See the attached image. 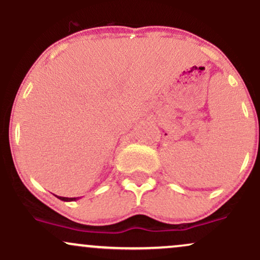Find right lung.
<instances>
[{
  "label": "right lung",
  "mask_w": 260,
  "mask_h": 260,
  "mask_svg": "<svg viewBox=\"0 0 260 260\" xmlns=\"http://www.w3.org/2000/svg\"><path fill=\"white\" fill-rule=\"evenodd\" d=\"M56 197L63 202H73V201H77V199H79V198H66V197H58V196H56Z\"/></svg>",
  "instance_id": "right-lung-1"
}]
</instances>
